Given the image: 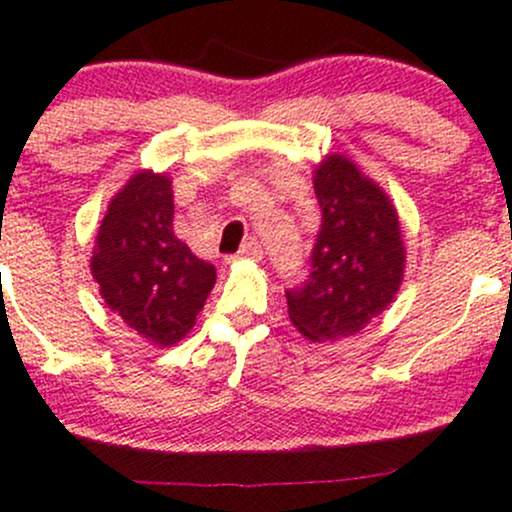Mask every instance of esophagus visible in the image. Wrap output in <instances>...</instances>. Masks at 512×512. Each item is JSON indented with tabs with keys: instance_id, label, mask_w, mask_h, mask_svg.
Masks as SVG:
<instances>
[{
	"instance_id": "esophagus-1",
	"label": "esophagus",
	"mask_w": 512,
	"mask_h": 512,
	"mask_svg": "<svg viewBox=\"0 0 512 512\" xmlns=\"http://www.w3.org/2000/svg\"><path fill=\"white\" fill-rule=\"evenodd\" d=\"M262 260V247H260V242L257 240H250V242H245V245L240 247L238 252H235V255H230L228 257V262H235V260Z\"/></svg>"
}]
</instances>
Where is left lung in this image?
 I'll return each mask as SVG.
<instances>
[{
  "mask_svg": "<svg viewBox=\"0 0 512 512\" xmlns=\"http://www.w3.org/2000/svg\"><path fill=\"white\" fill-rule=\"evenodd\" d=\"M321 225L309 274L287 289L289 319L309 341H338L380 314L402 284L397 211L353 161L331 154L314 176Z\"/></svg>",
  "mask_w": 512,
  "mask_h": 512,
  "instance_id": "obj_1",
  "label": "left lung"
}]
</instances>
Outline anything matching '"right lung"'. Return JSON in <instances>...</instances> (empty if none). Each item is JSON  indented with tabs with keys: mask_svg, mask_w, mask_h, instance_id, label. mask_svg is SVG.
I'll return each mask as SVG.
<instances>
[{
	"mask_svg": "<svg viewBox=\"0 0 512 512\" xmlns=\"http://www.w3.org/2000/svg\"><path fill=\"white\" fill-rule=\"evenodd\" d=\"M90 267L105 304L157 346L191 331L215 284V267L174 235L171 179L152 171L112 198Z\"/></svg>",
	"mask_w": 512,
	"mask_h": 512,
	"instance_id": "right-lung-1",
	"label": "right lung"
}]
</instances>
